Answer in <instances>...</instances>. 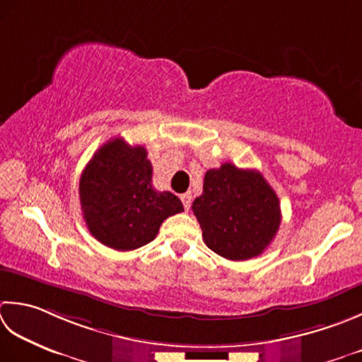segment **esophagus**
<instances>
[{
    "instance_id": "34e87169",
    "label": "esophagus",
    "mask_w": 362,
    "mask_h": 362,
    "mask_svg": "<svg viewBox=\"0 0 362 362\" xmlns=\"http://www.w3.org/2000/svg\"><path fill=\"white\" fill-rule=\"evenodd\" d=\"M180 199H182V204H183V207H185V210H189V207H191V193L182 194Z\"/></svg>"
}]
</instances>
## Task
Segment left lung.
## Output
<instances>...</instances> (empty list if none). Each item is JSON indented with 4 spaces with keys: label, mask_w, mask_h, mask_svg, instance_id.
I'll list each match as a JSON object with an SVG mask.
<instances>
[{
    "label": "left lung",
    "mask_w": 362,
    "mask_h": 362,
    "mask_svg": "<svg viewBox=\"0 0 362 362\" xmlns=\"http://www.w3.org/2000/svg\"><path fill=\"white\" fill-rule=\"evenodd\" d=\"M191 209L205 245L229 260L260 256L281 224L278 194L264 175L232 163L205 173L202 194Z\"/></svg>",
    "instance_id": "left-lung-1"
}]
</instances>
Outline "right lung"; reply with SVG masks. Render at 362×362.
<instances>
[{"label":"right lung","instance_id":"obj_1","mask_svg":"<svg viewBox=\"0 0 362 362\" xmlns=\"http://www.w3.org/2000/svg\"><path fill=\"white\" fill-rule=\"evenodd\" d=\"M80 202L89 232L117 251L151 243L166 218L183 211L179 197L153 189L146 148L122 138L110 139L84 168Z\"/></svg>","mask_w":362,"mask_h":362}]
</instances>
